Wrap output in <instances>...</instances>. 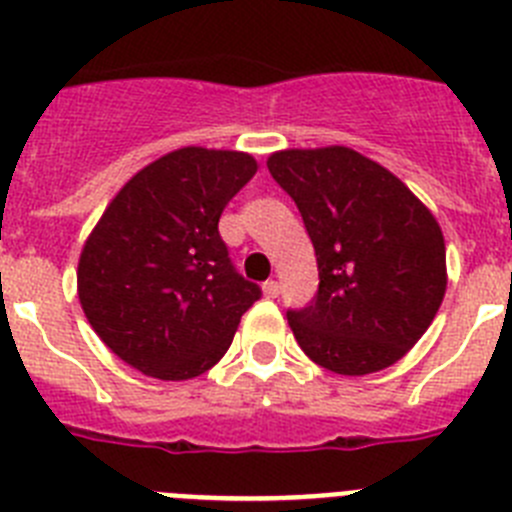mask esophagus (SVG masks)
Returning <instances> with one entry per match:
<instances>
[{"mask_svg":"<svg viewBox=\"0 0 512 512\" xmlns=\"http://www.w3.org/2000/svg\"><path fill=\"white\" fill-rule=\"evenodd\" d=\"M264 297H271V300H274V297H279V292H282V284L277 282V279H269V282H264Z\"/></svg>","mask_w":512,"mask_h":512,"instance_id":"esophagus-1","label":"esophagus"}]
</instances>
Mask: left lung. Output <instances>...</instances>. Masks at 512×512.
I'll use <instances>...</instances> for the list:
<instances>
[{
  "label": "left lung",
  "instance_id": "1",
  "mask_svg": "<svg viewBox=\"0 0 512 512\" xmlns=\"http://www.w3.org/2000/svg\"><path fill=\"white\" fill-rule=\"evenodd\" d=\"M266 166L295 200L318 256V295L287 310L302 351L343 377L400 361L446 295V246L433 212L354 148H289Z\"/></svg>",
  "mask_w": 512,
  "mask_h": 512
}]
</instances>
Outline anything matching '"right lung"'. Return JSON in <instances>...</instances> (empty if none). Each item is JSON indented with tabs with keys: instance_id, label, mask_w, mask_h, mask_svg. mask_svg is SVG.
Here are the masks:
<instances>
[{
	"instance_id": "1",
	"label": "right lung",
	"mask_w": 512,
	"mask_h": 512,
	"mask_svg": "<svg viewBox=\"0 0 512 512\" xmlns=\"http://www.w3.org/2000/svg\"><path fill=\"white\" fill-rule=\"evenodd\" d=\"M256 169L241 151L166 153L115 194L81 248V310L104 346L146 377L205 374L261 297L230 264L217 230Z\"/></svg>"
}]
</instances>
